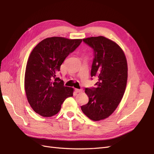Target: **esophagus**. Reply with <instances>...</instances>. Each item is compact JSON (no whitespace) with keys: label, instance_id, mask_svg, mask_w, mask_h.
I'll list each match as a JSON object with an SVG mask.
<instances>
[{"label":"esophagus","instance_id":"1","mask_svg":"<svg viewBox=\"0 0 154 154\" xmlns=\"http://www.w3.org/2000/svg\"><path fill=\"white\" fill-rule=\"evenodd\" d=\"M83 91L82 89H78V88H75V92L76 93H79V92H82Z\"/></svg>","mask_w":154,"mask_h":154}]
</instances>
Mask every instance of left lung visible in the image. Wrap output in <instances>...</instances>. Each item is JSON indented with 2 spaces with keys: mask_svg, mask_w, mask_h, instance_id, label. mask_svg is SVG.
<instances>
[{
  "mask_svg": "<svg viewBox=\"0 0 154 154\" xmlns=\"http://www.w3.org/2000/svg\"><path fill=\"white\" fill-rule=\"evenodd\" d=\"M83 40L94 49L91 74L98 78V82L96 88H85L88 102L81 109L96 122L109 117L122 101L127 82V62L123 49L112 40L103 36Z\"/></svg>",
  "mask_w": 154,
  "mask_h": 154,
  "instance_id": "obj_1",
  "label": "left lung"
}]
</instances>
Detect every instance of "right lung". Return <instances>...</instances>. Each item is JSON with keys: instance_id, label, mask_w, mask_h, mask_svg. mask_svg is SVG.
<instances>
[{"instance_id": "right-lung-1", "label": "right lung", "mask_w": 154, "mask_h": 154, "mask_svg": "<svg viewBox=\"0 0 154 154\" xmlns=\"http://www.w3.org/2000/svg\"><path fill=\"white\" fill-rule=\"evenodd\" d=\"M82 42V39L50 37L42 40L31 51L26 65L24 87L27 101L36 113L45 118L53 116L61 109L65 100L73 96L74 88L65 87L56 76L65 59Z\"/></svg>"}]
</instances>
